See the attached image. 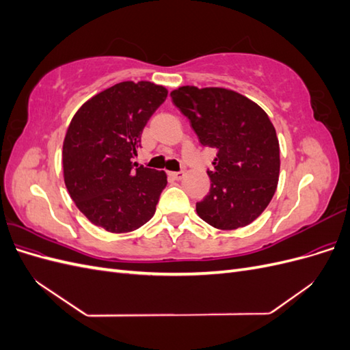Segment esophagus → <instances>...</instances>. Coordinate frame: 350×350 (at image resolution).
Here are the masks:
<instances>
[{
	"instance_id": "obj_1",
	"label": "esophagus",
	"mask_w": 350,
	"mask_h": 350,
	"mask_svg": "<svg viewBox=\"0 0 350 350\" xmlns=\"http://www.w3.org/2000/svg\"><path fill=\"white\" fill-rule=\"evenodd\" d=\"M169 176L176 179V181H181V179L185 176L184 171H179V172H169Z\"/></svg>"
}]
</instances>
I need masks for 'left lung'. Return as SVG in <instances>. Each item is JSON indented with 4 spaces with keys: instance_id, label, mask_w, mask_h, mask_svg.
<instances>
[{
    "instance_id": "obj_1",
    "label": "left lung",
    "mask_w": 350,
    "mask_h": 350,
    "mask_svg": "<svg viewBox=\"0 0 350 350\" xmlns=\"http://www.w3.org/2000/svg\"><path fill=\"white\" fill-rule=\"evenodd\" d=\"M172 102L200 143L216 149L210 193L196 206L208 225L232 230L256 220L276 193L280 149L276 130L256 102L224 88L183 86Z\"/></svg>"
}]
</instances>
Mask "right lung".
Wrapping results in <instances>:
<instances>
[{
    "label": "right lung",
    "instance_id": "obj_1",
    "mask_svg": "<svg viewBox=\"0 0 350 350\" xmlns=\"http://www.w3.org/2000/svg\"><path fill=\"white\" fill-rule=\"evenodd\" d=\"M167 96L150 81H121L94 94L72 116L62 144L68 194L93 225L112 234L149 221L167 184L163 171L131 159L142 133Z\"/></svg>",
    "mask_w": 350,
    "mask_h": 350
}]
</instances>
